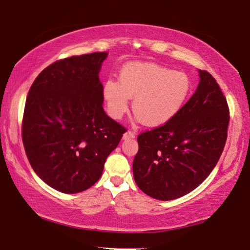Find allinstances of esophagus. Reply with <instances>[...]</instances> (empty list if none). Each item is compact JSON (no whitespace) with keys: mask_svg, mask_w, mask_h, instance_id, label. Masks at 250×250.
<instances>
[{"mask_svg":"<svg viewBox=\"0 0 250 250\" xmlns=\"http://www.w3.org/2000/svg\"><path fill=\"white\" fill-rule=\"evenodd\" d=\"M135 133L134 131H130V130H127L126 133L123 135V139L124 140H127V139H133L135 138Z\"/></svg>","mask_w":250,"mask_h":250,"instance_id":"34e87169","label":"esophagus"}]
</instances>
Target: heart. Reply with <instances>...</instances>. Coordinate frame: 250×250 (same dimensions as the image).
Returning a JSON list of instances; mask_svg holds the SVG:
<instances>
[{"label": "heart", "mask_w": 250, "mask_h": 250, "mask_svg": "<svg viewBox=\"0 0 250 250\" xmlns=\"http://www.w3.org/2000/svg\"><path fill=\"white\" fill-rule=\"evenodd\" d=\"M191 91L186 73L155 63L133 62L121 68L119 82L110 78L103 83L102 98L113 119H122L133 99L136 119L148 127H160L180 114Z\"/></svg>", "instance_id": "b5f03b06"}]
</instances>
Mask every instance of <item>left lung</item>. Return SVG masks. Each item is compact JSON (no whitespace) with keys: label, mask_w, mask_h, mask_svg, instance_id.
Instances as JSON below:
<instances>
[{"label":"left lung","mask_w":250,"mask_h":250,"mask_svg":"<svg viewBox=\"0 0 250 250\" xmlns=\"http://www.w3.org/2000/svg\"><path fill=\"white\" fill-rule=\"evenodd\" d=\"M198 73V87L180 114L137 138L134 178L154 199L173 200L194 190L212 172L224 149L227 99L208 72Z\"/></svg>","instance_id":"obj_1"}]
</instances>
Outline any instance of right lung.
I'll list each match as a JSON object with an SVG mask.
<instances>
[{
    "label": "right lung",
    "instance_id": "1",
    "mask_svg": "<svg viewBox=\"0 0 250 250\" xmlns=\"http://www.w3.org/2000/svg\"><path fill=\"white\" fill-rule=\"evenodd\" d=\"M107 52L51 64L32 83L22 120V143L36 174L54 189L76 194L101 177L125 128L103 110L99 79Z\"/></svg>",
    "mask_w": 250,
    "mask_h": 250
}]
</instances>
